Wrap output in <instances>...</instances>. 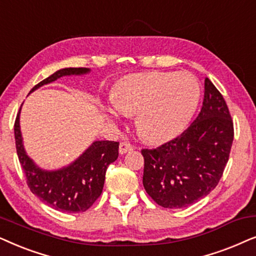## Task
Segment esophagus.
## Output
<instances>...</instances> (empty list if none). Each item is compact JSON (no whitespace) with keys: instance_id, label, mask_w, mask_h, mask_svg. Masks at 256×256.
<instances>
[{"instance_id":"esophagus-1","label":"esophagus","mask_w":256,"mask_h":256,"mask_svg":"<svg viewBox=\"0 0 256 256\" xmlns=\"http://www.w3.org/2000/svg\"><path fill=\"white\" fill-rule=\"evenodd\" d=\"M132 150H134V146H132L130 142H122L120 145H119V153H120V154L131 152Z\"/></svg>"}]
</instances>
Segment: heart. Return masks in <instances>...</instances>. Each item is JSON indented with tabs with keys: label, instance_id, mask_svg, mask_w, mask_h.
Wrapping results in <instances>:
<instances>
[{
	"label": "heart",
	"instance_id": "b5f03b06",
	"mask_svg": "<svg viewBox=\"0 0 256 256\" xmlns=\"http://www.w3.org/2000/svg\"><path fill=\"white\" fill-rule=\"evenodd\" d=\"M199 100V83L188 72L134 74L122 80L114 94L116 108L125 116H137L139 136L153 144L176 137L192 118ZM108 116L118 118L114 110H108Z\"/></svg>",
	"mask_w": 256,
	"mask_h": 256
}]
</instances>
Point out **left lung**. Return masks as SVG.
<instances>
[{
  "mask_svg": "<svg viewBox=\"0 0 256 256\" xmlns=\"http://www.w3.org/2000/svg\"><path fill=\"white\" fill-rule=\"evenodd\" d=\"M233 120L222 94L205 80L202 108L188 128L156 148H142V185L164 208H182L216 188L230 158Z\"/></svg>",
  "mask_w": 256,
  "mask_h": 256,
  "instance_id": "left-lung-1",
  "label": "left lung"
}]
</instances>
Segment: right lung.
Segmentation results:
<instances>
[{
    "mask_svg": "<svg viewBox=\"0 0 256 256\" xmlns=\"http://www.w3.org/2000/svg\"><path fill=\"white\" fill-rule=\"evenodd\" d=\"M88 72H90V69L88 68L60 69L40 82L30 92L63 76ZM14 132L18 160L26 173V184L35 196L52 208L68 213L85 212L94 205L103 192L105 173L108 165L118 158V142H94L90 148L69 166L56 171H46L40 168L29 158L23 148L20 128V112L17 114L14 125Z\"/></svg>",
    "mask_w": 256,
    "mask_h": 256,
    "instance_id": "add662e5",
    "label": "right lung"
}]
</instances>
